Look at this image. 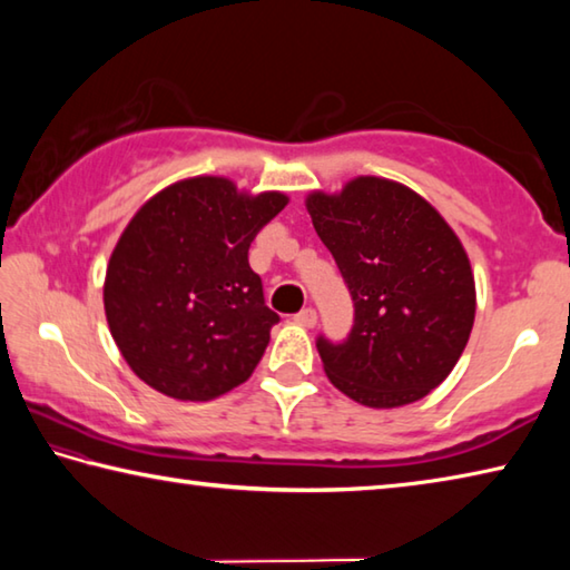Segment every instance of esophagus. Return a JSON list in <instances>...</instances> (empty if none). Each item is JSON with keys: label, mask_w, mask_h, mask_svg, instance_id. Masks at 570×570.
<instances>
[{"label": "esophagus", "mask_w": 570, "mask_h": 570, "mask_svg": "<svg viewBox=\"0 0 570 570\" xmlns=\"http://www.w3.org/2000/svg\"><path fill=\"white\" fill-rule=\"evenodd\" d=\"M294 322H296V324H302V326H306V330H312V326L316 324V308H312V306L302 308V312H298V314L294 316Z\"/></svg>", "instance_id": "34e87169"}]
</instances>
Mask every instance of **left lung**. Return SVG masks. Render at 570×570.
Wrapping results in <instances>:
<instances>
[{
    "mask_svg": "<svg viewBox=\"0 0 570 570\" xmlns=\"http://www.w3.org/2000/svg\"><path fill=\"white\" fill-rule=\"evenodd\" d=\"M354 302L342 342L316 336L326 377L366 407L417 402L448 377L475 322V282L460 238L400 183L362 176L306 198Z\"/></svg>",
    "mask_w": 570,
    "mask_h": 570,
    "instance_id": "8db88e82",
    "label": "left lung"
}]
</instances>
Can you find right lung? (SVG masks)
<instances>
[{"mask_svg": "<svg viewBox=\"0 0 570 570\" xmlns=\"http://www.w3.org/2000/svg\"><path fill=\"white\" fill-rule=\"evenodd\" d=\"M286 200L200 176L173 183L132 216L108 264L105 314L125 362L153 390L214 400L262 362L278 314L248 248Z\"/></svg>", "mask_w": 570, "mask_h": 570, "instance_id": "obj_1", "label": "right lung"}]
</instances>
